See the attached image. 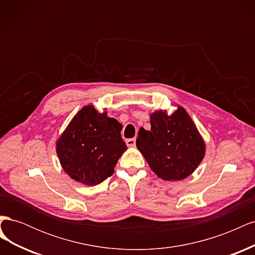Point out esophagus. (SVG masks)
Listing matches in <instances>:
<instances>
[{"instance_id": "1", "label": "esophagus", "mask_w": 255, "mask_h": 255, "mask_svg": "<svg viewBox=\"0 0 255 255\" xmlns=\"http://www.w3.org/2000/svg\"><path fill=\"white\" fill-rule=\"evenodd\" d=\"M126 142H127L128 146H135L136 139H135V138H129V139H127Z\"/></svg>"}]
</instances>
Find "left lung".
<instances>
[{"mask_svg":"<svg viewBox=\"0 0 255 255\" xmlns=\"http://www.w3.org/2000/svg\"><path fill=\"white\" fill-rule=\"evenodd\" d=\"M151 129L140 128L136 140L150 168L166 181H181L194 172L204 157L205 143L183 107L171 115H151Z\"/></svg>","mask_w":255,"mask_h":255,"instance_id":"1","label":"left lung"}]
</instances>
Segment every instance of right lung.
Segmentation results:
<instances>
[{
	"label": "right lung",
	"instance_id": "right-lung-1",
	"mask_svg": "<svg viewBox=\"0 0 255 255\" xmlns=\"http://www.w3.org/2000/svg\"><path fill=\"white\" fill-rule=\"evenodd\" d=\"M122 126L87 105L76 114L56 142L61 167L71 179L97 185L114 173L128 149L121 138Z\"/></svg>",
	"mask_w": 255,
	"mask_h": 255
}]
</instances>
